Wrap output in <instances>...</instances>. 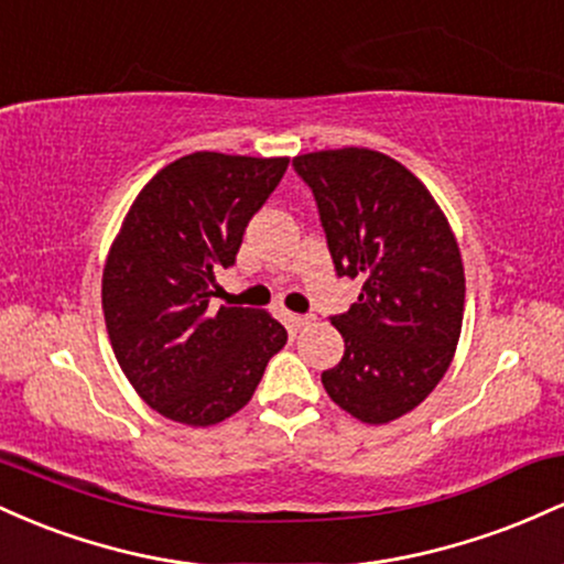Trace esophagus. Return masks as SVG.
<instances>
[{"mask_svg": "<svg viewBox=\"0 0 564 564\" xmlns=\"http://www.w3.org/2000/svg\"><path fill=\"white\" fill-rule=\"evenodd\" d=\"M283 321H286V326L291 328V332H296V328H304V326H307V323L310 321H313V318H310V315H300V313H289V310H283Z\"/></svg>", "mask_w": 564, "mask_h": 564, "instance_id": "esophagus-1", "label": "esophagus"}]
</instances>
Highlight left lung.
Wrapping results in <instances>:
<instances>
[{
  "label": "left lung",
  "instance_id": "8db88e82",
  "mask_svg": "<svg viewBox=\"0 0 564 564\" xmlns=\"http://www.w3.org/2000/svg\"><path fill=\"white\" fill-rule=\"evenodd\" d=\"M291 166L313 191L336 275L364 281L352 307L332 315L345 355L321 381L355 419L387 424L435 390L456 352L458 243L430 191L384 153L341 148Z\"/></svg>",
  "mask_w": 564,
  "mask_h": 564
}]
</instances>
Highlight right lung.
I'll use <instances>...</instances> for the list:
<instances>
[{"mask_svg": "<svg viewBox=\"0 0 564 564\" xmlns=\"http://www.w3.org/2000/svg\"><path fill=\"white\" fill-rule=\"evenodd\" d=\"M289 159L200 151L134 198L102 273V313L129 384L172 422L209 426L249 403L286 328L262 310L209 307L249 219Z\"/></svg>", "mask_w": 564, "mask_h": 564, "instance_id": "right-lung-1", "label": "right lung"}]
</instances>
